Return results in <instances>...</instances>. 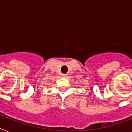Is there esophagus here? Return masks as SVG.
Masks as SVG:
<instances>
[{"label": "esophagus", "instance_id": "1", "mask_svg": "<svg viewBox=\"0 0 132 132\" xmlns=\"http://www.w3.org/2000/svg\"><path fill=\"white\" fill-rule=\"evenodd\" d=\"M66 76H67L66 74H62V76H63V77H66Z\"/></svg>", "mask_w": 132, "mask_h": 132}]
</instances>
